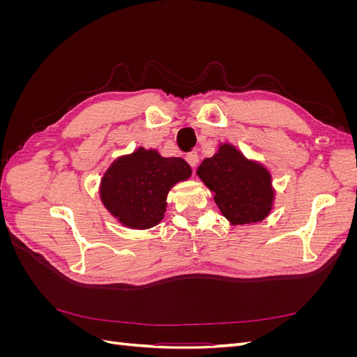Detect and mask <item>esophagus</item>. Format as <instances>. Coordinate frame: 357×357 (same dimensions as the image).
<instances>
[{"label":"esophagus","instance_id":"esophagus-1","mask_svg":"<svg viewBox=\"0 0 357 357\" xmlns=\"http://www.w3.org/2000/svg\"><path fill=\"white\" fill-rule=\"evenodd\" d=\"M186 160H188V164L195 169V167H197V164H198V153L197 152H190V153H188L186 155Z\"/></svg>","mask_w":357,"mask_h":357}]
</instances>
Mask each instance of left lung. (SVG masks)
Masks as SVG:
<instances>
[{"label":"left lung","mask_w":357,"mask_h":357,"mask_svg":"<svg viewBox=\"0 0 357 357\" xmlns=\"http://www.w3.org/2000/svg\"><path fill=\"white\" fill-rule=\"evenodd\" d=\"M197 174L231 225L262 222L274 210L271 171L231 143H219L215 153L201 162Z\"/></svg>","instance_id":"8db88e82"}]
</instances>
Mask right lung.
<instances>
[{
	"label": "right lung",
	"mask_w": 357,
	"mask_h": 357,
	"mask_svg": "<svg viewBox=\"0 0 357 357\" xmlns=\"http://www.w3.org/2000/svg\"><path fill=\"white\" fill-rule=\"evenodd\" d=\"M190 176L185 159L138 147L112 162L98 192L105 210L125 228L150 229L164 219L168 192Z\"/></svg>",
	"instance_id": "obj_1"
}]
</instances>
